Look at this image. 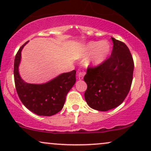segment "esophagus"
<instances>
[{"label": "esophagus", "mask_w": 151, "mask_h": 151, "mask_svg": "<svg viewBox=\"0 0 151 151\" xmlns=\"http://www.w3.org/2000/svg\"><path fill=\"white\" fill-rule=\"evenodd\" d=\"M85 73L83 72H78V78L79 80H82L83 79V77H84Z\"/></svg>", "instance_id": "esophagus-1"}]
</instances>
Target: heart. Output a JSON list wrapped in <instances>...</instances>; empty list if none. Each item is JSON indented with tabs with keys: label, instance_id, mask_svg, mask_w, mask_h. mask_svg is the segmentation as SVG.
<instances>
[{
	"label": "heart",
	"instance_id": "b5f03b06",
	"mask_svg": "<svg viewBox=\"0 0 151 151\" xmlns=\"http://www.w3.org/2000/svg\"><path fill=\"white\" fill-rule=\"evenodd\" d=\"M111 51V45L106 40L92 41L89 42L85 47V55L92 54L90 63L93 65H99L105 60Z\"/></svg>",
	"mask_w": 151,
	"mask_h": 151
}]
</instances>
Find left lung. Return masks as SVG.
Returning a JSON list of instances; mask_svg holds the SVG:
<instances>
[{
    "instance_id": "8db88e82",
    "label": "left lung",
    "mask_w": 151,
    "mask_h": 151,
    "mask_svg": "<svg viewBox=\"0 0 151 151\" xmlns=\"http://www.w3.org/2000/svg\"><path fill=\"white\" fill-rule=\"evenodd\" d=\"M111 55L97 66L87 67L84 81L87 104L93 109L106 111L120 105L129 93L133 80L134 60L123 42L111 38Z\"/></svg>"
}]
</instances>
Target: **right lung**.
Instances as JSON below:
<instances>
[{
  "mask_svg": "<svg viewBox=\"0 0 151 151\" xmlns=\"http://www.w3.org/2000/svg\"><path fill=\"white\" fill-rule=\"evenodd\" d=\"M14 58V78L17 92L22 104L31 112L38 115L51 116L64 107L66 96L76 83V70L59 75L51 81L42 85L25 83L19 76L18 66L21 60L22 48Z\"/></svg>",
  "mask_w": 151,
  "mask_h": 151,
  "instance_id": "add662e5",
  "label": "right lung"
}]
</instances>
